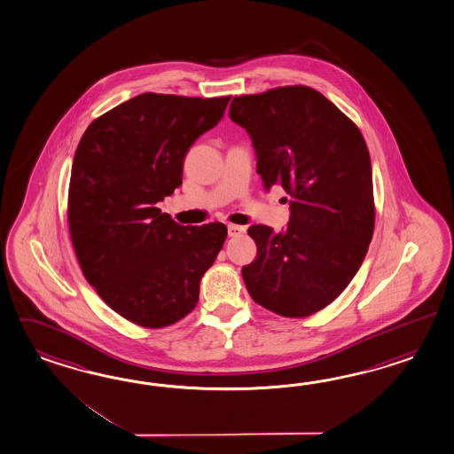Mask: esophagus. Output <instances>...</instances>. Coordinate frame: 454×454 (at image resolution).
I'll use <instances>...</instances> for the list:
<instances>
[{
    "instance_id": "obj_1",
    "label": "esophagus",
    "mask_w": 454,
    "mask_h": 454,
    "mask_svg": "<svg viewBox=\"0 0 454 454\" xmlns=\"http://www.w3.org/2000/svg\"><path fill=\"white\" fill-rule=\"evenodd\" d=\"M227 232H229V237H239L240 233L245 232L244 227L242 225H235V223H229L227 225Z\"/></svg>"
}]
</instances>
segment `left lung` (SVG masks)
<instances>
[{
    "mask_svg": "<svg viewBox=\"0 0 454 454\" xmlns=\"http://www.w3.org/2000/svg\"><path fill=\"white\" fill-rule=\"evenodd\" d=\"M229 117L252 138L263 187L291 196L286 229H248L256 256L242 268L245 286L279 316L317 313L346 290L372 240V166L361 129L306 85L233 97Z\"/></svg>",
    "mask_w": 454,
    "mask_h": 454,
    "instance_id": "8db88e82",
    "label": "left lung"
}]
</instances>
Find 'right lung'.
<instances>
[{"label": "right lung", "mask_w": 454, "mask_h": 454, "mask_svg": "<svg viewBox=\"0 0 454 454\" xmlns=\"http://www.w3.org/2000/svg\"><path fill=\"white\" fill-rule=\"evenodd\" d=\"M231 97L141 93L82 135L69 184L70 240L82 273L115 313L160 329L191 313L227 227L179 225L156 207L183 184L189 148Z\"/></svg>", "instance_id": "right-lung-1"}]
</instances>
